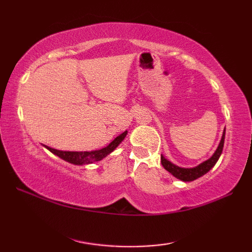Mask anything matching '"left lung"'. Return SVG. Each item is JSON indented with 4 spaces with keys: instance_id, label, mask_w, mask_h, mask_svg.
I'll return each instance as SVG.
<instances>
[{
    "instance_id": "left-lung-1",
    "label": "left lung",
    "mask_w": 252,
    "mask_h": 252,
    "mask_svg": "<svg viewBox=\"0 0 252 252\" xmlns=\"http://www.w3.org/2000/svg\"><path fill=\"white\" fill-rule=\"evenodd\" d=\"M224 135H225V129L223 130L222 136H221L220 143L215 153L209 158L208 160L203 161L202 163L198 164L197 167L193 168H181L179 165H176L172 163L171 161H169L168 159L161 155V163L163 165V168L167 170L168 172L172 174L173 177H176L177 179L185 182H189V181H193L195 179H198L200 177H202L206 174L207 172L210 171V170L215 167V164L217 163V161L219 160V158L222 153V149H223V144H224Z\"/></svg>"
}]
</instances>
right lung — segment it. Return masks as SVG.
<instances>
[{"label":"right lung","instance_id":"right-lung-1","mask_svg":"<svg viewBox=\"0 0 252 252\" xmlns=\"http://www.w3.org/2000/svg\"><path fill=\"white\" fill-rule=\"evenodd\" d=\"M127 134V131H125L120 135H118L112 142L109 143L108 146L99 149V150H93V151H62L57 150V149L50 148L48 146H44L49 151H51L53 155L58 156L69 163L75 164V165H83V164H90L93 162L101 161L104 159L105 157H108L111 152L116 150L117 147L120 144L123 140H125L126 135Z\"/></svg>","mask_w":252,"mask_h":252}]
</instances>
